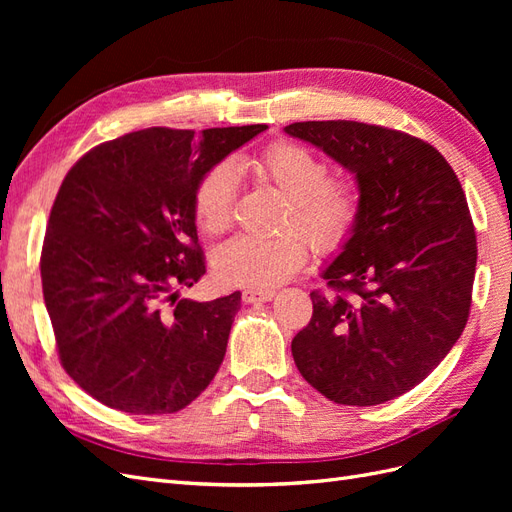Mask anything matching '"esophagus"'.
<instances>
[{"label": "esophagus", "mask_w": 512, "mask_h": 512, "mask_svg": "<svg viewBox=\"0 0 512 512\" xmlns=\"http://www.w3.org/2000/svg\"><path fill=\"white\" fill-rule=\"evenodd\" d=\"M243 301L245 303H265V301H271L275 297V290L271 288H245L243 290Z\"/></svg>", "instance_id": "esophagus-1"}]
</instances>
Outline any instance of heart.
Listing matches in <instances>:
<instances>
[{
  "label": "heart",
  "instance_id": "1",
  "mask_svg": "<svg viewBox=\"0 0 512 512\" xmlns=\"http://www.w3.org/2000/svg\"><path fill=\"white\" fill-rule=\"evenodd\" d=\"M256 181L271 185L286 198L284 235L254 239L237 235L211 254V265L222 282L245 288H269L297 273L307 260L305 236L316 250H335L354 230L361 196L350 181L329 179V164L312 149L297 143H275L254 158L235 160ZM228 162L215 164L198 181L192 200L196 226L207 235H222L232 220L237 175ZM299 229L302 238L291 232Z\"/></svg>",
  "mask_w": 512,
  "mask_h": 512
}]
</instances>
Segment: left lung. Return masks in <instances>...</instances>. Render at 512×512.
I'll return each instance as SVG.
<instances>
[{
	"label": "left lung",
	"mask_w": 512,
	"mask_h": 512,
	"mask_svg": "<svg viewBox=\"0 0 512 512\" xmlns=\"http://www.w3.org/2000/svg\"><path fill=\"white\" fill-rule=\"evenodd\" d=\"M354 175L361 213L292 339L301 376L344 406H378L421 384L466 329L476 271L468 200L442 153L359 121L284 128Z\"/></svg>",
	"instance_id": "left-lung-1"
}]
</instances>
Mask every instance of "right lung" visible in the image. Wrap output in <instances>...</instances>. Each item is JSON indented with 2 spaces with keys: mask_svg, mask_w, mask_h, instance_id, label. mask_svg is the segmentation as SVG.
Here are the masks:
<instances>
[{
  "mask_svg": "<svg viewBox=\"0 0 512 512\" xmlns=\"http://www.w3.org/2000/svg\"><path fill=\"white\" fill-rule=\"evenodd\" d=\"M265 130L147 128L68 170L44 235L42 292L61 365L100 404L170 414L218 374L241 292L179 299L207 271L192 200L215 164Z\"/></svg>",
  "mask_w": 512,
  "mask_h": 512,
  "instance_id": "1",
  "label": "right lung"
}]
</instances>
